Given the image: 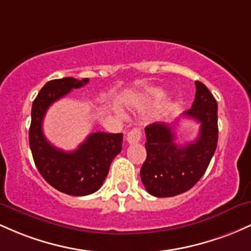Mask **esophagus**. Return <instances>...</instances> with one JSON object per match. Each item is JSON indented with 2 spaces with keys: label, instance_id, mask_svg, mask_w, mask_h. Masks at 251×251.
<instances>
[{
  "label": "esophagus",
  "instance_id": "34e87169",
  "mask_svg": "<svg viewBox=\"0 0 251 251\" xmlns=\"http://www.w3.org/2000/svg\"><path fill=\"white\" fill-rule=\"evenodd\" d=\"M141 137H142V133H141V130L139 128H134L133 130L129 131L128 134H126V142L130 143V145H133V143H137L141 141Z\"/></svg>",
  "mask_w": 251,
  "mask_h": 251
}]
</instances>
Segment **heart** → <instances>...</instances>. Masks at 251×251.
I'll list each match as a JSON object with an SVG mask.
<instances>
[{
  "mask_svg": "<svg viewBox=\"0 0 251 251\" xmlns=\"http://www.w3.org/2000/svg\"><path fill=\"white\" fill-rule=\"evenodd\" d=\"M157 96H159V97H161V96L163 95V92H157V94H156Z\"/></svg>",
  "mask_w": 251,
  "mask_h": 251,
  "instance_id": "1",
  "label": "heart"
}]
</instances>
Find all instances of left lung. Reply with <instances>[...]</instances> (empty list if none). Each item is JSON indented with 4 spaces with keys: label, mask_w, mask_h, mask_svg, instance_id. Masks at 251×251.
<instances>
[{
    "label": "left lung",
    "mask_w": 251,
    "mask_h": 251,
    "mask_svg": "<svg viewBox=\"0 0 251 251\" xmlns=\"http://www.w3.org/2000/svg\"><path fill=\"white\" fill-rule=\"evenodd\" d=\"M196 98L184 116L201 123L198 139L185 146L174 142L173 129L163 123L146 126L147 159L140 171L149 194L160 198L174 197L192 188L204 176L217 148V100L210 90L196 81Z\"/></svg>",
    "instance_id": "obj_1"
}]
</instances>
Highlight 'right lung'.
Instances as JSON below:
<instances>
[{"mask_svg": "<svg viewBox=\"0 0 251 251\" xmlns=\"http://www.w3.org/2000/svg\"><path fill=\"white\" fill-rule=\"evenodd\" d=\"M88 83L89 78L72 77L47 81L33 102L29 128V147L42 178L55 190L77 197L100 190L112 160L122 151L123 134L97 131L90 134L75 151H64L46 140L42 121L50 104Z\"/></svg>", "mask_w": 251, "mask_h": 251, "instance_id": "add662e5", "label": "right lung"}]
</instances>
